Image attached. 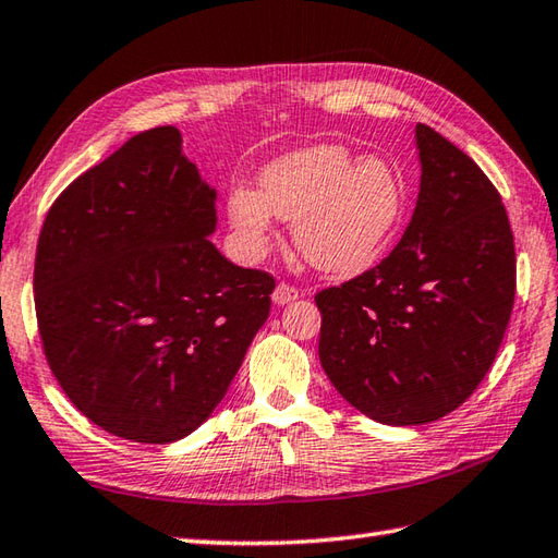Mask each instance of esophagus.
I'll return each instance as SVG.
<instances>
[{"mask_svg":"<svg viewBox=\"0 0 558 558\" xmlns=\"http://www.w3.org/2000/svg\"><path fill=\"white\" fill-rule=\"evenodd\" d=\"M298 298H300V290L290 286V282H280V286L272 290V302H276V304H288V302L298 300Z\"/></svg>","mask_w":558,"mask_h":558,"instance_id":"obj_1","label":"esophagus"}]
</instances>
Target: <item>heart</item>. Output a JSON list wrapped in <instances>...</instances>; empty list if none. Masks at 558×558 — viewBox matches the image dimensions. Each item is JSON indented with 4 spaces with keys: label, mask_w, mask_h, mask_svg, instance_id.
<instances>
[{
    "label": "heart",
    "mask_w": 558,
    "mask_h": 558,
    "mask_svg": "<svg viewBox=\"0 0 558 558\" xmlns=\"http://www.w3.org/2000/svg\"><path fill=\"white\" fill-rule=\"evenodd\" d=\"M403 205V183L387 159H353L341 145H312L270 161L260 171V193L232 191L227 210L251 254L266 251L276 215L294 220V246L312 266L351 272L389 242Z\"/></svg>",
    "instance_id": "b5f03b06"
}]
</instances>
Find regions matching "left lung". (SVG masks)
Returning <instances> with one entry per match:
<instances>
[{"instance_id":"1","label":"left lung","mask_w":558,"mask_h":558,"mask_svg":"<svg viewBox=\"0 0 558 558\" xmlns=\"http://www.w3.org/2000/svg\"><path fill=\"white\" fill-rule=\"evenodd\" d=\"M421 191L395 251L316 292L319 360L351 407L387 425L438 421L474 395L515 302V244L486 173L416 125Z\"/></svg>"}]
</instances>
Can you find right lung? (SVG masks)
Here are the masks:
<instances>
[{
    "label": "right lung",
    "instance_id": "obj_1",
    "mask_svg": "<svg viewBox=\"0 0 558 558\" xmlns=\"http://www.w3.org/2000/svg\"><path fill=\"white\" fill-rule=\"evenodd\" d=\"M215 191L171 125L130 137L43 222L33 292L64 395L118 438L167 445L227 395L276 278L215 248Z\"/></svg>",
    "mask_w": 558,
    "mask_h": 558
}]
</instances>
